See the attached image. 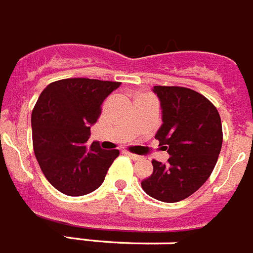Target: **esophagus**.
I'll return each instance as SVG.
<instances>
[{
  "instance_id": "obj_1",
  "label": "esophagus",
  "mask_w": 253,
  "mask_h": 253,
  "mask_svg": "<svg viewBox=\"0 0 253 253\" xmlns=\"http://www.w3.org/2000/svg\"><path fill=\"white\" fill-rule=\"evenodd\" d=\"M125 155H128L129 157H130L131 160H134V161H137V160H141L142 156H139V155H135V153H131V152H128V151H125Z\"/></svg>"
}]
</instances>
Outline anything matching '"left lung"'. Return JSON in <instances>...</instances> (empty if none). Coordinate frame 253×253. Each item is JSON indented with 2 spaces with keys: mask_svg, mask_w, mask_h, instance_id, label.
Segmentation results:
<instances>
[{
  "mask_svg": "<svg viewBox=\"0 0 253 253\" xmlns=\"http://www.w3.org/2000/svg\"><path fill=\"white\" fill-rule=\"evenodd\" d=\"M153 92L163 110L155 138L170 157L166 164L152 160L153 172L141 185L155 200L171 204L189 197L211 175L223 144L221 119L193 89L155 85Z\"/></svg>",
  "mask_w": 253,
  "mask_h": 253,
  "instance_id": "8db88e82",
  "label": "left lung"
}]
</instances>
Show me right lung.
Wrapping results in <instances>:
<instances>
[{
	"label": "right lung",
	"mask_w": 253,
	"mask_h": 253,
	"mask_svg": "<svg viewBox=\"0 0 253 253\" xmlns=\"http://www.w3.org/2000/svg\"><path fill=\"white\" fill-rule=\"evenodd\" d=\"M120 82L70 78L48 84L32 112L34 155L46 179L66 196H84L103 183L119 156L98 142L87 146L101 106Z\"/></svg>",
	"instance_id": "right-lung-1"
}]
</instances>
